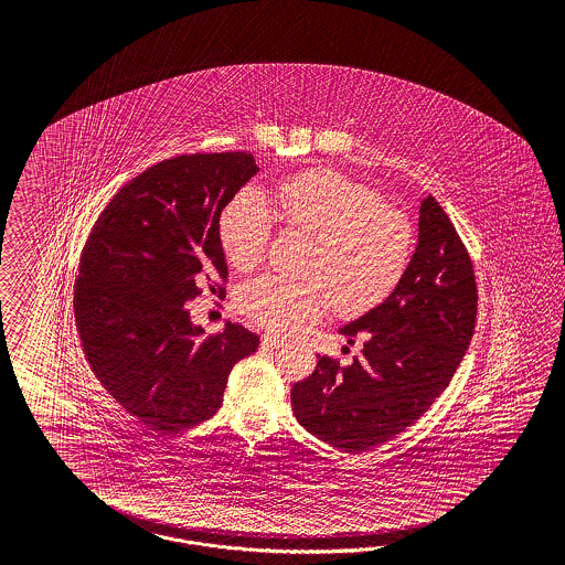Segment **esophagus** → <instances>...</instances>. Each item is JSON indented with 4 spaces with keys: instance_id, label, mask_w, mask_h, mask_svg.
<instances>
[{
    "instance_id": "esophagus-1",
    "label": "esophagus",
    "mask_w": 565,
    "mask_h": 565,
    "mask_svg": "<svg viewBox=\"0 0 565 565\" xmlns=\"http://www.w3.org/2000/svg\"><path fill=\"white\" fill-rule=\"evenodd\" d=\"M260 345H263V348H267V350H277V348H281V345H284V340L267 333V335H263V338H260Z\"/></svg>"
}]
</instances>
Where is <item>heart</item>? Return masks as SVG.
Returning a JSON list of instances; mask_svg holds the SVG:
<instances>
[{
  "label": "heart",
  "instance_id": "1",
  "mask_svg": "<svg viewBox=\"0 0 565 565\" xmlns=\"http://www.w3.org/2000/svg\"><path fill=\"white\" fill-rule=\"evenodd\" d=\"M274 213L290 230L312 238L307 279L260 275L238 291V310L255 326L286 335L319 319L329 302L340 315H362L381 305L411 263L414 232L402 211L373 190L333 170H310L284 180L274 203L255 189L239 190L225 205L220 238L227 260L257 267L274 232Z\"/></svg>",
  "mask_w": 565,
  "mask_h": 565
}]
</instances>
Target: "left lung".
<instances>
[{
    "instance_id": "8db88e82",
    "label": "left lung",
    "mask_w": 565,
    "mask_h": 565,
    "mask_svg": "<svg viewBox=\"0 0 565 565\" xmlns=\"http://www.w3.org/2000/svg\"><path fill=\"white\" fill-rule=\"evenodd\" d=\"M472 260L454 223L428 194L418 244L395 290L340 329L362 354L350 366L319 356L291 387L298 423L343 451H366L414 425L449 385L477 323Z\"/></svg>"
}]
</instances>
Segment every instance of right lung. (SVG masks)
I'll return each mask as SVG.
<instances>
[{
  "label": "right lung",
  "instance_id": "add662e5",
  "mask_svg": "<svg viewBox=\"0 0 565 565\" xmlns=\"http://www.w3.org/2000/svg\"><path fill=\"white\" fill-rule=\"evenodd\" d=\"M257 171L242 151L166 159L118 190L86 239L74 286L86 360L107 394L154 430L211 418L234 364L257 352V333L225 323L205 338L184 307L225 281L220 217Z\"/></svg>",
  "mask_w": 565,
  "mask_h": 565
}]
</instances>
